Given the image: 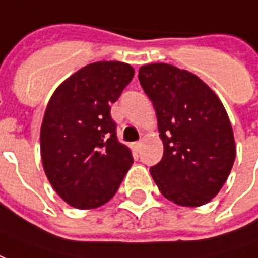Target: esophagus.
<instances>
[{
  "label": "esophagus",
  "instance_id": "34e87169",
  "mask_svg": "<svg viewBox=\"0 0 258 258\" xmlns=\"http://www.w3.org/2000/svg\"><path fill=\"white\" fill-rule=\"evenodd\" d=\"M140 146H142V144H140V142L133 143V144H132V148H133V151L139 152V150H140Z\"/></svg>",
  "mask_w": 258,
  "mask_h": 258
}]
</instances>
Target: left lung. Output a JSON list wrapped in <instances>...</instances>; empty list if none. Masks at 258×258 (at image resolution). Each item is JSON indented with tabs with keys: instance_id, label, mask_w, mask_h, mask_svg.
I'll use <instances>...</instances> for the list:
<instances>
[{
	"instance_id": "8db88e82",
	"label": "left lung",
	"mask_w": 258,
	"mask_h": 258,
	"mask_svg": "<svg viewBox=\"0 0 258 258\" xmlns=\"http://www.w3.org/2000/svg\"><path fill=\"white\" fill-rule=\"evenodd\" d=\"M139 81L154 104L162 159L150 168L163 197L201 206L224 185L234 165L231 122L219 97L189 71L165 63L143 66Z\"/></svg>"
}]
</instances>
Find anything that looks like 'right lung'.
I'll use <instances>...</instances> for the list:
<instances>
[{
	"label": "right lung",
	"instance_id": "obj_1",
	"mask_svg": "<svg viewBox=\"0 0 258 258\" xmlns=\"http://www.w3.org/2000/svg\"><path fill=\"white\" fill-rule=\"evenodd\" d=\"M133 75L126 63H92L67 78L48 103L41 126L42 165L54 191L74 208L108 202L133 163L110 114Z\"/></svg>",
	"mask_w": 258,
	"mask_h": 258
}]
</instances>
